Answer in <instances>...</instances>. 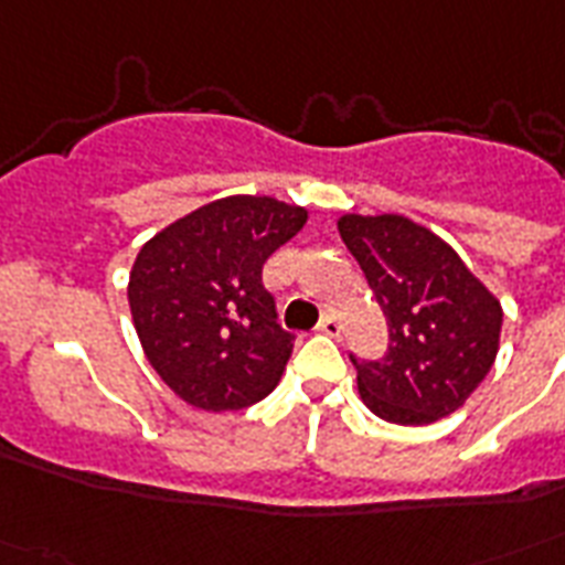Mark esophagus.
I'll list each match as a JSON object with an SVG mask.
<instances>
[{"label": "esophagus", "mask_w": 565, "mask_h": 565, "mask_svg": "<svg viewBox=\"0 0 565 565\" xmlns=\"http://www.w3.org/2000/svg\"><path fill=\"white\" fill-rule=\"evenodd\" d=\"M319 331L326 337H340L343 334V326H340V319L337 317H326L322 322H319Z\"/></svg>", "instance_id": "esophagus-1"}]
</instances>
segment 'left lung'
I'll use <instances>...</instances> for the list:
<instances>
[{"label": "left lung", "instance_id": "1", "mask_svg": "<svg viewBox=\"0 0 565 565\" xmlns=\"http://www.w3.org/2000/svg\"><path fill=\"white\" fill-rule=\"evenodd\" d=\"M337 228L390 326L384 361L352 358L363 404L395 425L451 416L495 363L501 301L446 239L407 216L343 213Z\"/></svg>", "mask_w": 565, "mask_h": 565}]
</instances>
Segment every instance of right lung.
I'll list each match as a JSON object with an SVG mask.
<instances>
[{"instance_id": "1", "label": "right lung", "mask_w": 565, "mask_h": 565, "mask_svg": "<svg viewBox=\"0 0 565 565\" xmlns=\"http://www.w3.org/2000/svg\"><path fill=\"white\" fill-rule=\"evenodd\" d=\"M308 222L273 195H225L190 211L137 252L128 308L146 358L181 402L243 411L273 393L292 354L260 281L266 257Z\"/></svg>"}]
</instances>
